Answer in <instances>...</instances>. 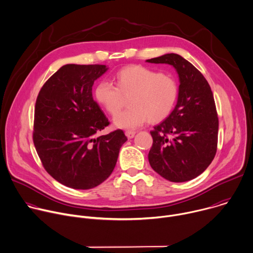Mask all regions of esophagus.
<instances>
[{
	"mask_svg": "<svg viewBox=\"0 0 253 253\" xmlns=\"http://www.w3.org/2000/svg\"><path fill=\"white\" fill-rule=\"evenodd\" d=\"M135 134L134 130H126V135L127 136V138H132Z\"/></svg>",
	"mask_w": 253,
	"mask_h": 253,
	"instance_id": "obj_1",
	"label": "esophagus"
}]
</instances>
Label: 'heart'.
I'll return each mask as SVG.
<instances>
[{"label":"heart","mask_w":253,"mask_h":253,"mask_svg":"<svg viewBox=\"0 0 253 253\" xmlns=\"http://www.w3.org/2000/svg\"><path fill=\"white\" fill-rule=\"evenodd\" d=\"M114 79L116 86L110 82L99 81L93 95L110 115H116L122 108L123 97L129 96V109L114 118L118 127L135 128L147 121L160 123L171 114L178 96V85L171 76L132 65L119 70Z\"/></svg>","instance_id":"obj_1"}]
</instances>
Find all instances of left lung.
<instances>
[{
	"label": "left lung",
	"mask_w": 253,
	"mask_h": 253,
	"mask_svg": "<svg viewBox=\"0 0 253 253\" xmlns=\"http://www.w3.org/2000/svg\"><path fill=\"white\" fill-rule=\"evenodd\" d=\"M146 62L172 66L179 79L175 108L150 131L149 165L169 181L193 179L216 154L218 118L211 88L203 74L179 55L166 54Z\"/></svg>",
	"instance_id": "8db88e82"
}]
</instances>
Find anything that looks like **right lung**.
<instances>
[{
	"label": "right lung",
	"instance_id": "obj_1",
	"mask_svg": "<svg viewBox=\"0 0 253 253\" xmlns=\"http://www.w3.org/2000/svg\"><path fill=\"white\" fill-rule=\"evenodd\" d=\"M105 65H65L41 88L35 107L33 140L44 169L62 184L89 189L113 172L122 129L96 136L110 125L92 98V84Z\"/></svg>",
	"mask_w": 253,
	"mask_h": 253
}]
</instances>
